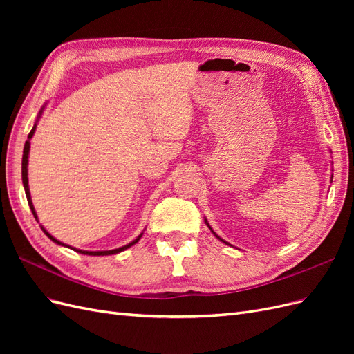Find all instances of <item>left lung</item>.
Segmentation results:
<instances>
[{
  "mask_svg": "<svg viewBox=\"0 0 354 354\" xmlns=\"http://www.w3.org/2000/svg\"><path fill=\"white\" fill-rule=\"evenodd\" d=\"M330 180H332V176H330ZM205 223H207V226H208V227H209V230H211V232H212V233H214V236H216V238H217V239H220V241H221V242H224V243H227V242H226V241H223V239H221V238H220V236H218V234H217V233H216V232H214V230H212V229H211V226H209V224H208V221H207V220H205Z\"/></svg>",
  "mask_w": 354,
  "mask_h": 354,
  "instance_id": "1",
  "label": "left lung"
}]
</instances>
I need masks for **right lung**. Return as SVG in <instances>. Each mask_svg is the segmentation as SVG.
Here are the masks:
<instances>
[{
	"mask_svg": "<svg viewBox=\"0 0 354 354\" xmlns=\"http://www.w3.org/2000/svg\"><path fill=\"white\" fill-rule=\"evenodd\" d=\"M42 111H44V106H42L41 108V111H39V113H38V116H37V121H35V124H34V127H32V130H30V133H29V136H28V140H26V143H25V147H24V158H22V181H24V187H25V194H26V198H28V203H29V208H30V211H32V214H34V217L38 220V217H37V212H35V208H34V203H32V199H30V192H29V185H28V156H29V149H30V138H32V136H34V133H35V130H37V122H38V120L41 118V115H42ZM41 229L44 230V233L47 234V236L55 242V243H57V245H62V246H66V248H71V250H73V251H77V252H80V254H84V255H112V254H118V252H122V251H125L127 248H130V246H133L134 243H137L138 241H140V238L143 236V233H140L138 234V236L133 241V242H130V243H127V245H124V246H121V248H116V250H111V251H84V250H77V248H72V246H69V245H65V243H62L60 241H57L56 238H53L51 234L41 226Z\"/></svg>",
	"mask_w": 354,
	"mask_h": 354,
	"instance_id": "right-lung-1",
	"label": "right lung"
}]
</instances>
